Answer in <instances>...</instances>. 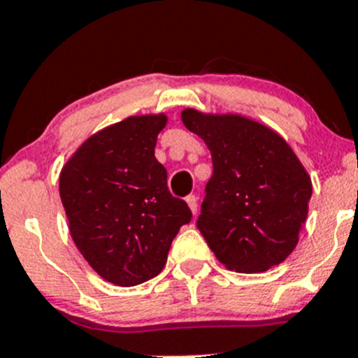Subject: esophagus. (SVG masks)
Returning <instances> with one entry per match:
<instances>
[{"mask_svg": "<svg viewBox=\"0 0 358 358\" xmlns=\"http://www.w3.org/2000/svg\"><path fill=\"white\" fill-rule=\"evenodd\" d=\"M186 202H188L189 209H192L193 214L199 213V199H196L195 195H188V196H186Z\"/></svg>", "mask_w": 358, "mask_h": 358, "instance_id": "1", "label": "esophagus"}]
</instances>
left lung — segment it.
I'll return each instance as SVG.
<instances>
[{
  "mask_svg": "<svg viewBox=\"0 0 358 358\" xmlns=\"http://www.w3.org/2000/svg\"><path fill=\"white\" fill-rule=\"evenodd\" d=\"M213 156L200 234L217 260L239 272L279 265L299 241L311 179L290 145L267 126L241 115L181 114Z\"/></svg>",
  "mask_w": 358,
  "mask_h": 358,
  "instance_id": "left-lung-1",
  "label": "left lung"
}]
</instances>
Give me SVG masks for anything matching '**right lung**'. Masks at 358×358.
Returning <instances> with one entry per match:
<instances>
[{
	"instance_id": "add662e5",
	"label": "right lung",
	"mask_w": 358,
	"mask_h": 358,
	"mask_svg": "<svg viewBox=\"0 0 358 358\" xmlns=\"http://www.w3.org/2000/svg\"><path fill=\"white\" fill-rule=\"evenodd\" d=\"M166 117L134 115L87 138L64 165L59 195L75 246L103 279L135 287L166 264L170 244L193 217L166 186L155 158Z\"/></svg>"
}]
</instances>
